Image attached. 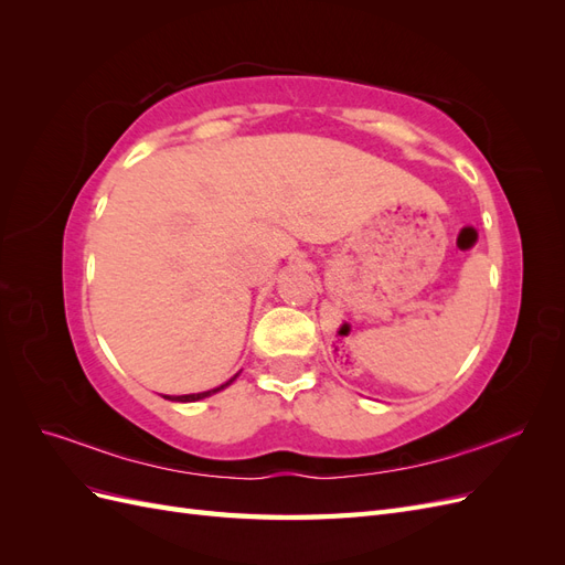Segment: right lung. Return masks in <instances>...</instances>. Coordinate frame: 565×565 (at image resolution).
I'll return each instance as SVG.
<instances>
[{
    "instance_id": "right-lung-1",
    "label": "right lung",
    "mask_w": 565,
    "mask_h": 565,
    "mask_svg": "<svg viewBox=\"0 0 565 565\" xmlns=\"http://www.w3.org/2000/svg\"><path fill=\"white\" fill-rule=\"evenodd\" d=\"M237 377V374H235ZM235 377H231L226 384H221V386H216V388H210V391H200V393H185V396H164L167 401H174V403H195V401H202V398H210V396H214V393H218V391H224L226 386H231L233 382H235Z\"/></svg>"
}]
</instances>
